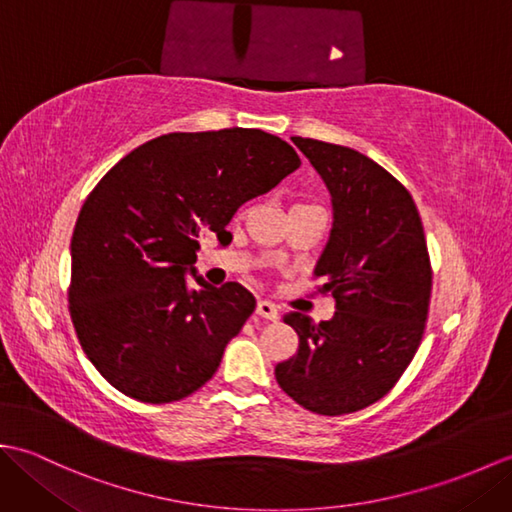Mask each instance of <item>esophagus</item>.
I'll return each instance as SVG.
<instances>
[{
  "label": "esophagus",
  "mask_w": 512,
  "mask_h": 512,
  "mask_svg": "<svg viewBox=\"0 0 512 512\" xmlns=\"http://www.w3.org/2000/svg\"><path fill=\"white\" fill-rule=\"evenodd\" d=\"M257 314H259V317L268 319V321H277L279 319L277 306H275L273 301H268V299H259L257 301Z\"/></svg>",
  "instance_id": "esophagus-1"
}]
</instances>
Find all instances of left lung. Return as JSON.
Here are the masks:
<instances>
[{
	"label": "left lung",
	"instance_id": "left-lung-1",
	"mask_svg": "<svg viewBox=\"0 0 512 512\" xmlns=\"http://www.w3.org/2000/svg\"><path fill=\"white\" fill-rule=\"evenodd\" d=\"M328 184L330 242L314 268L317 292L336 299L330 321L299 312L284 323L299 350L275 378L308 411L343 416L374 405L405 374L429 317L433 270L411 193L372 158L314 138H292Z\"/></svg>",
	"mask_w": 512,
	"mask_h": 512
}]
</instances>
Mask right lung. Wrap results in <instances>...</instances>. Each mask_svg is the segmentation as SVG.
<instances>
[{
    "label": "right lung",
    "instance_id": "obj_1",
    "mask_svg": "<svg viewBox=\"0 0 512 512\" xmlns=\"http://www.w3.org/2000/svg\"><path fill=\"white\" fill-rule=\"evenodd\" d=\"M262 129L176 132L105 173L72 233L68 308L83 352L121 394L165 405L211 380L255 297L235 281L189 290L204 233L226 235L246 200L299 169Z\"/></svg>",
    "mask_w": 512,
    "mask_h": 512
}]
</instances>
